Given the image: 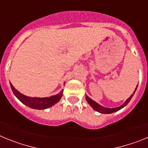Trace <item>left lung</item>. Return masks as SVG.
Wrapping results in <instances>:
<instances>
[{
    "instance_id": "8db88e82",
    "label": "left lung",
    "mask_w": 148,
    "mask_h": 148,
    "mask_svg": "<svg viewBox=\"0 0 148 148\" xmlns=\"http://www.w3.org/2000/svg\"><path fill=\"white\" fill-rule=\"evenodd\" d=\"M137 86H138V85H137ZM137 86H136V89H135V90H134L133 93L132 94V95H130V97L128 98V99H127L126 101H125V102L122 105L119 106V107H118V108H104V107H102L101 105H100V104H98L97 102H95V101L92 100V99H90V98H89L87 95H86V100H87V101L88 102V104H90V105L91 106L92 108H93V110H96L97 112H99V113H104V114H110V113H114V112H116V111L119 110H121V108H123L124 107H125V106H126L127 104L129 103V101L131 100V99L133 98V95H134V93H135L136 90V88H137Z\"/></svg>"
}]
</instances>
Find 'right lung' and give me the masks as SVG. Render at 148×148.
I'll return each instance as SVG.
<instances>
[{
	"instance_id": "1",
	"label": "right lung",
	"mask_w": 148,
	"mask_h": 148,
	"mask_svg": "<svg viewBox=\"0 0 148 148\" xmlns=\"http://www.w3.org/2000/svg\"><path fill=\"white\" fill-rule=\"evenodd\" d=\"M12 90L14 95L18 98L23 104L28 106L29 108L37 110H45L54 105L58 102L63 95V90L57 95H52L50 97L37 98V97H29L27 95L21 93L16 90L13 85L10 83Z\"/></svg>"
}]
</instances>
